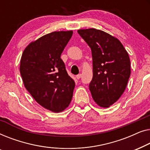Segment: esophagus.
<instances>
[{
  "instance_id": "1",
  "label": "esophagus",
  "mask_w": 150,
  "mask_h": 150,
  "mask_svg": "<svg viewBox=\"0 0 150 150\" xmlns=\"http://www.w3.org/2000/svg\"><path fill=\"white\" fill-rule=\"evenodd\" d=\"M81 77V74H78L77 75H76V78H77V79H79Z\"/></svg>"
}]
</instances>
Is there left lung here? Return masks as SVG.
Returning a JSON list of instances; mask_svg holds the SVG:
<instances>
[{
	"label": "left lung",
	"mask_w": 150,
	"mask_h": 150,
	"mask_svg": "<svg viewBox=\"0 0 150 150\" xmlns=\"http://www.w3.org/2000/svg\"><path fill=\"white\" fill-rule=\"evenodd\" d=\"M91 48L93 77L89 88L94 102L107 108L124 93L130 75L128 52L116 37L95 28L77 30Z\"/></svg>",
	"instance_id": "left-lung-1"
}]
</instances>
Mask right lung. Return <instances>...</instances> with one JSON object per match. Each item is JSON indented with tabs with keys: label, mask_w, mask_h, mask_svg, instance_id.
I'll return each instance as SVG.
<instances>
[{
	"label": "right lung",
	"mask_w": 150,
	"mask_h": 150,
	"mask_svg": "<svg viewBox=\"0 0 150 150\" xmlns=\"http://www.w3.org/2000/svg\"><path fill=\"white\" fill-rule=\"evenodd\" d=\"M73 31H55L31 42L23 52L20 71L24 85L40 105L55 113L69 107L75 81L60 58Z\"/></svg>",
	"instance_id": "add662e5"
}]
</instances>
